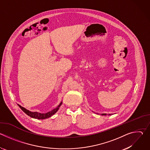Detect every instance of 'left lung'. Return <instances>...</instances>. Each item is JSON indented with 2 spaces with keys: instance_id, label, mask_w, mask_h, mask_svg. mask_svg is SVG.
<instances>
[{
  "instance_id": "8db88e82",
  "label": "left lung",
  "mask_w": 150,
  "mask_h": 150,
  "mask_svg": "<svg viewBox=\"0 0 150 150\" xmlns=\"http://www.w3.org/2000/svg\"><path fill=\"white\" fill-rule=\"evenodd\" d=\"M101 115H107V114H105V113H103V114H102ZM109 115H111L110 114H109Z\"/></svg>"
}]
</instances>
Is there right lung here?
I'll return each instance as SVG.
<instances>
[{
    "instance_id": "1",
    "label": "right lung",
    "mask_w": 150,
    "mask_h": 150,
    "mask_svg": "<svg viewBox=\"0 0 150 150\" xmlns=\"http://www.w3.org/2000/svg\"><path fill=\"white\" fill-rule=\"evenodd\" d=\"M62 102H61L59 104V105H58V106L56 108H55L53 110H51V111H50L47 113H38V112H31V111L26 109L25 108H23V107H22L21 105H20L19 104H18V105L21 108V110H22L28 116H30L31 117H33V118H34V119H46L47 118H49V117H51L54 114H55L58 111V110L60 107V105H62Z\"/></svg>"
}]
</instances>
